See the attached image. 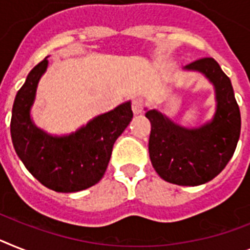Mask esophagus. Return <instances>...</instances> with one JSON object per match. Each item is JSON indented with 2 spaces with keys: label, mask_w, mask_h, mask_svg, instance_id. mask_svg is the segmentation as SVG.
Listing matches in <instances>:
<instances>
[{
  "label": "esophagus",
  "mask_w": 250,
  "mask_h": 250,
  "mask_svg": "<svg viewBox=\"0 0 250 250\" xmlns=\"http://www.w3.org/2000/svg\"><path fill=\"white\" fill-rule=\"evenodd\" d=\"M144 106H146V103H144V101L142 98H135L131 102V110H133V112L135 115H139V113L143 112Z\"/></svg>",
  "instance_id": "1"
}]
</instances>
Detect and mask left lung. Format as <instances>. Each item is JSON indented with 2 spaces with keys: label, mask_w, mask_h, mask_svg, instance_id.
<instances>
[{
  "label": "left lung",
  "mask_w": 250,
  "mask_h": 250,
  "mask_svg": "<svg viewBox=\"0 0 250 250\" xmlns=\"http://www.w3.org/2000/svg\"><path fill=\"white\" fill-rule=\"evenodd\" d=\"M201 71L216 88L217 110L213 120L199 129H185L156 110L146 113L150 121L148 149L154 170L164 180L195 187L212 180L231 160L240 137V110L229 76L212 57L185 66Z\"/></svg>",
  "instance_id": "left-lung-1"
}]
</instances>
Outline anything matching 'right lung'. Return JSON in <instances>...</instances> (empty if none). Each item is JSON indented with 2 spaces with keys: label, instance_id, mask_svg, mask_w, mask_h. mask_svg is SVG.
Listing matches in <instances>:
<instances>
[{
  "label": "right lung",
  "instance_id": "1",
  "mask_svg": "<svg viewBox=\"0 0 250 250\" xmlns=\"http://www.w3.org/2000/svg\"><path fill=\"white\" fill-rule=\"evenodd\" d=\"M48 61L44 59L28 74L12 106L10 130L16 154L44 187L61 193L84 190L104 175L113 144L133 119L130 102L97 116L67 137H52L32 123L30 107Z\"/></svg>",
  "mask_w": 250,
  "mask_h": 250
}]
</instances>
